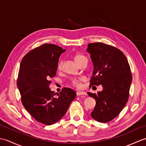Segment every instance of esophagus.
<instances>
[{"mask_svg":"<svg viewBox=\"0 0 146 146\" xmlns=\"http://www.w3.org/2000/svg\"><path fill=\"white\" fill-rule=\"evenodd\" d=\"M76 95L77 96H80V95H86V92H76Z\"/></svg>","mask_w":146,"mask_h":146,"instance_id":"esophagus-1","label":"esophagus"}]
</instances>
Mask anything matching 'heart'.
Segmentation results:
<instances>
[{
	"label": "heart",
	"instance_id": "heart-1",
	"mask_svg": "<svg viewBox=\"0 0 146 146\" xmlns=\"http://www.w3.org/2000/svg\"><path fill=\"white\" fill-rule=\"evenodd\" d=\"M73 59L74 61L76 62V63L78 64V65H80V64L83 63V62L87 61V59H86V57L85 56L80 53H76L75 54H74ZM62 64H63L62 61H60L58 63L57 66V69L58 71H61L62 70ZM82 81H83V78H80L78 79H73L72 81H71V85L76 86V87L80 88L82 86Z\"/></svg>",
	"mask_w": 146,
	"mask_h": 146
}]
</instances>
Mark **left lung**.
Returning <instances> with one entry per match:
<instances>
[{"mask_svg": "<svg viewBox=\"0 0 146 146\" xmlns=\"http://www.w3.org/2000/svg\"><path fill=\"white\" fill-rule=\"evenodd\" d=\"M87 51L94 64L90 87L102 85L97 94L88 92L96 105L93 119L102 123L110 122L122 110L128 101L132 80L128 61L120 49L102 42L90 43Z\"/></svg>", "mask_w": 146, "mask_h": 146, "instance_id": "8db88e82", "label": "left lung"}]
</instances>
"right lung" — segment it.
I'll return each instance as SVG.
<instances>
[{
    "mask_svg": "<svg viewBox=\"0 0 146 146\" xmlns=\"http://www.w3.org/2000/svg\"><path fill=\"white\" fill-rule=\"evenodd\" d=\"M65 49L52 44L33 49L21 61L17 85L21 101L34 119L49 125L63 117L76 94L64 88L54 94L49 88L50 79L55 76L61 53Z\"/></svg>",
    "mask_w": 146,
    "mask_h": 146,
    "instance_id": "1",
    "label": "right lung"
}]
</instances>
